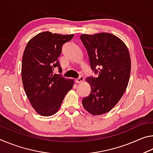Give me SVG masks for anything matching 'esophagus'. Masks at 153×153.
I'll return each mask as SVG.
<instances>
[{
	"label": "esophagus",
	"instance_id": "obj_1",
	"mask_svg": "<svg viewBox=\"0 0 153 153\" xmlns=\"http://www.w3.org/2000/svg\"><path fill=\"white\" fill-rule=\"evenodd\" d=\"M84 77L81 76H79L78 78L76 79V82L78 83V84H81V83L84 82Z\"/></svg>",
	"mask_w": 153,
	"mask_h": 153
}]
</instances>
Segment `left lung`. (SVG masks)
Wrapping results in <instances>:
<instances>
[{
  "label": "left lung",
  "mask_w": 153,
  "mask_h": 153,
  "mask_svg": "<svg viewBox=\"0 0 153 153\" xmlns=\"http://www.w3.org/2000/svg\"><path fill=\"white\" fill-rule=\"evenodd\" d=\"M80 38L89 55L91 68L98 77H87L91 86L83 107L93 115L107 113L117 104L128 87L131 59L126 44L114 34L101 32L82 34Z\"/></svg>",
  "instance_id": "left-lung-1"
}]
</instances>
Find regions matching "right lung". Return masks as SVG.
<instances>
[{
	"mask_svg": "<svg viewBox=\"0 0 153 153\" xmlns=\"http://www.w3.org/2000/svg\"><path fill=\"white\" fill-rule=\"evenodd\" d=\"M74 36L41 32L25 46L22 64L23 86L32 107L40 115L48 117L55 114L73 88V79L54 74L53 70L57 67L61 71L58 58L62 46Z\"/></svg>",
	"mask_w": 153,
	"mask_h": 153,
	"instance_id": "obj_1",
	"label": "right lung"
}]
</instances>
